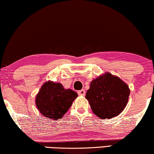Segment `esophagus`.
<instances>
[{"mask_svg":"<svg viewBox=\"0 0 154 154\" xmlns=\"http://www.w3.org/2000/svg\"><path fill=\"white\" fill-rule=\"evenodd\" d=\"M85 94H86V91H85V90H84V89H82V90L78 91V95H79L84 96Z\"/></svg>","mask_w":154,"mask_h":154,"instance_id":"obj_1","label":"esophagus"}]
</instances>
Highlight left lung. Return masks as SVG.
Listing matches in <instances>:
<instances>
[{
	"label": "left lung",
	"instance_id": "1",
	"mask_svg": "<svg viewBox=\"0 0 154 154\" xmlns=\"http://www.w3.org/2000/svg\"><path fill=\"white\" fill-rule=\"evenodd\" d=\"M130 90L120 78L106 72L91 82L86 98L94 113L101 119L114 118L127 104Z\"/></svg>",
	"mask_w": 154,
	"mask_h": 154
}]
</instances>
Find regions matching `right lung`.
I'll return each instance as SVG.
<instances>
[{
    "label": "right lung",
    "instance_id": "right-lung-1",
    "mask_svg": "<svg viewBox=\"0 0 154 154\" xmlns=\"http://www.w3.org/2000/svg\"><path fill=\"white\" fill-rule=\"evenodd\" d=\"M77 96L76 92L65 89L61 84L49 81L41 86L35 103L43 116L57 120L65 115Z\"/></svg>",
    "mask_w": 154,
    "mask_h": 154
}]
</instances>
